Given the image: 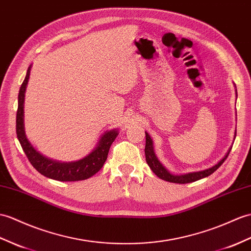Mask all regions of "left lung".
I'll return each instance as SVG.
<instances>
[{
  "label": "left lung",
  "instance_id": "obj_1",
  "mask_svg": "<svg viewBox=\"0 0 251 251\" xmlns=\"http://www.w3.org/2000/svg\"><path fill=\"white\" fill-rule=\"evenodd\" d=\"M235 93H236V97H237V92H235ZM235 137H236V131L234 132V139H235ZM231 149H232V147L228 150V152L226 153V155L217 162L216 165H214L211 168H207V169H205V170H201V171H197V172H188L185 174H172L164 165L161 164V162L158 160V158H157V156L155 154V150H154L153 140H152V138H151L149 133L145 131L144 152H145V159H147L148 165L151 168V170H152L157 176L161 179L167 180V182H170V183L187 184V183L196 182V180H199L201 178L207 177L208 176H211L212 173H214L221 165L224 164V161L226 160V157H228Z\"/></svg>",
  "mask_w": 251,
  "mask_h": 251
}]
</instances>
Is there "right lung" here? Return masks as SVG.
Wrapping results in <instances>:
<instances>
[{"label":"right lung","mask_w":251,"mask_h":251,"mask_svg":"<svg viewBox=\"0 0 251 251\" xmlns=\"http://www.w3.org/2000/svg\"><path fill=\"white\" fill-rule=\"evenodd\" d=\"M31 67L27 68L26 75L20 86L18 95V110H17L16 131L23 152L27 156L28 160L36 170L43 176L60 180V182H75L83 180L96 174L102 168L107 160L110 147L119 135L118 129H111L103 133L99 139L95 149L83 158L75 161H59L53 160L40 154L28 141L25 130V97L26 85L30 79Z\"/></svg>","instance_id":"1"}]
</instances>
